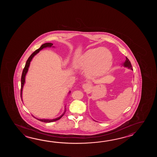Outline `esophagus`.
Instances as JSON below:
<instances>
[{"instance_id":"1","label":"esophagus","mask_w":157,"mask_h":157,"mask_svg":"<svg viewBox=\"0 0 157 157\" xmlns=\"http://www.w3.org/2000/svg\"><path fill=\"white\" fill-rule=\"evenodd\" d=\"M90 88V84L89 83H84L82 85V89L85 91L89 90Z\"/></svg>"}]
</instances>
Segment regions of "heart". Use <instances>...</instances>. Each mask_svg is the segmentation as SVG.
I'll use <instances>...</instances> for the list:
<instances>
[{"label": "heart", "mask_w": 157, "mask_h": 157, "mask_svg": "<svg viewBox=\"0 0 157 157\" xmlns=\"http://www.w3.org/2000/svg\"><path fill=\"white\" fill-rule=\"evenodd\" d=\"M113 57L107 48L98 47L86 51L78 58L76 62L77 68L86 71L89 78L102 77L109 70Z\"/></svg>", "instance_id": "heart-1"}]
</instances>
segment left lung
Segmentation results:
<instances>
[{"mask_svg": "<svg viewBox=\"0 0 157 157\" xmlns=\"http://www.w3.org/2000/svg\"><path fill=\"white\" fill-rule=\"evenodd\" d=\"M122 66H123L124 67H126L128 69H131V70H133V69L132 68V66H131L130 61L127 58V57H126V60L122 63Z\"/></svg>", "mask_w": 157, "mask_h": 157, "instance_id": "8db88e82", "label": "left lung"}]
</instances>
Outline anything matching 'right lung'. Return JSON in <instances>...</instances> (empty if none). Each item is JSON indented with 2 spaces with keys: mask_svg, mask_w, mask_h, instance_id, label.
<instances>
[{
  "mask_svg": "<svg viewBox=\"0 0 157 157\" xmlns=\"http://www.w3.org/2000/svg\"><path fill=\"white\" fill-rule=\"evenodd\" d=\"M53 44L50 43H47L44 44H43L38 49L35 50V51L33 52V53L30 56V57L28 58V59L27 60L26 63V64H25V66L24 67V70H23L22 74V76H21V97L22 101V90H23V88H24V85H25V77H26L27 73L28 70H29V67H30V63H31V60L33 59V57H35V56L38 53L40 52V50L43 49L44 48H50V47L54 48V47L53 46ZM70 93L71 91H70L68 92V95L69 94H70ZM66 110V105H65L64 112L59 117H57V118H54V119H50V120H49V119H39V118H36L35 117H33L35 118L37 120L40 121H41V122H48V123H49V122H54V121L59 120L60 118L63 116L64 114L65 113Z\"/></svg>",
  "mask_w": 157,
  "mask_h": 157,
  "instance_id": "right-lung-1",
  "label": "right lung"
}]
</instances>
